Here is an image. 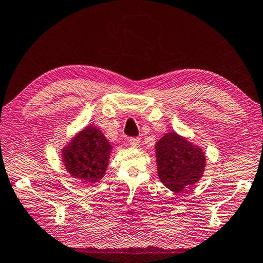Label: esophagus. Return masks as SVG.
Wrapping results in <instances>:
<instances>
[{
	"mask_svg": "<svg viewBox=\"0 0 263 263\" xmlns=\"http://www.w3.org/2000/svg\"><path fill=\"white\" fill-rule=\"evenodd\" d=\"M130 145L132 146V147H139L140 146V138L138 137H135V138H130Z\"/></svg>",
	"mask_w": 263,
	"mask_h": 263,
	"instance_id": "1",
	"label": "esophagus"
}]
</instances>
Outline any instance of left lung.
I'll use <instances>...</instances> for the list:
<instances>
[{
	"label": "left lung",
	"mask_w": 263,
	"mask_h": 263,
	"mask_svg": "<svg viewBox=\"0 0 263 263\" xmlns=\"http://www.w3.org/2000/svg\"><path fill=\"white\" fill-rule=\"evenodd\" d=\"M155 154L159 179L174 193L197 183L203 175L205 167L203 149L176 132L166 133L157 142Z\"/></svg>",
	"instance_id": "8db88e82"
}]
</instances>
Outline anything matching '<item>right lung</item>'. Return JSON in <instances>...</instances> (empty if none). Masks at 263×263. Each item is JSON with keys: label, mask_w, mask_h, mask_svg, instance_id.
I'll list each match as a JSON object with an SVG mask.
<instances>
[{"label": "right lung", "mask_w": 263, "mask_h": 263, "mask_svg": "<svg viewBox=\"0 0 263 263\" xmlns=\"http://www.w3.org/2000/svg\"><path fill=\"white\" fill-rule=\"evenodd\" d=\"M112 146L95 126H87L62 149L65 168L84 183L99 182L105 174Z\"/></svg>", "instance_id": "right-lung-1"}]
</instances>
